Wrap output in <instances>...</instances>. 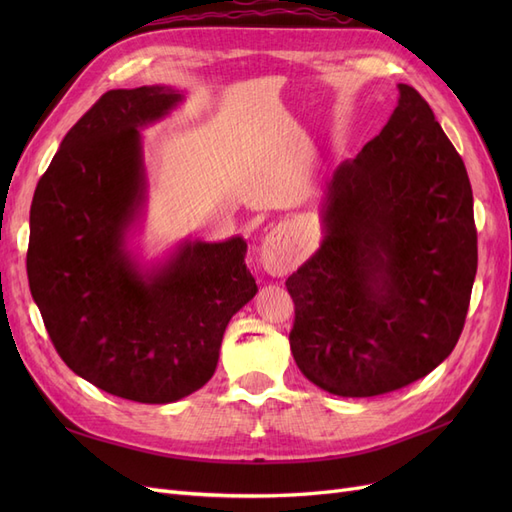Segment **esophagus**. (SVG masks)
<instances>
[{"mask_svg":"<svg viewBox=\"0 0 512 512\" xmlns=\"http://www.w3.org/2000/svg\"><path fill=\"white\" fill-rule=\"evenodd\" d=\"M297 239L286 226L273 228L260 245V262L273 277H284L297 262Z\"/></svg>","mask_w":512,"mask_h":512,"instance_id":"esophagus-1","label":"esophagus"}]
</instances>
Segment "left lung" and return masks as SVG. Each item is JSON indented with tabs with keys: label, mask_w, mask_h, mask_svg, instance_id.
Returning <instances> with one entry per match:
<instances>
[{
	"label": "left lung",
	"mask_w": 512,
	"mask_h": 512,
	"mask_svg": "<svg viewBox=\"0 0 512 512\" xmlns=\"http://www.w3.org/2000/svg\"><path fill=\"white\" fill-rule=\"evenodd\" d=\"M397 89L382 132L333 170L320 247L286 282L294 361L342 397L391 393L436 369L476 277L466 166L421 94Z\"/></svg>",
	"instance_id": "obj_1"
}]
</instances>
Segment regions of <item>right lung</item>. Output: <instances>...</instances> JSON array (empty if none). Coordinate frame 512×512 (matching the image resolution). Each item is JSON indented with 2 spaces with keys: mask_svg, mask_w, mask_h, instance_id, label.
Masks as SVG:
<instances>
[{
  "mask_svg": "<svg viewBox=\"0 0 512 512\" xmlns=\"http://www.w3.org/2000/svg\"><path fill=\"white\" fill-rule=\"evenodd\" d=\"M183 100L168 85L106 91L61 141L29 211V290L55 350L138 404L205 386L230 318L258 292L243 237L183 239L151 262L132 250L149 190L141 130Z\"/></svg>",
  "mask_w": 512,
  "mask_h": 512,
  "instance_id": "obj_1",
  "label": "right lung"
}]
</instances>
